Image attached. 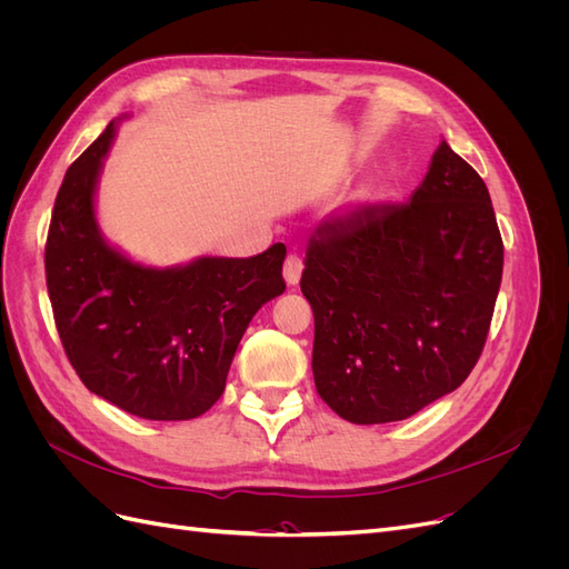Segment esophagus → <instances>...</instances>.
<instances>
[{"mask_svg": "<svg viewBox=\"0 0 569 569\" xmlns=\"http://www.w3.org/2000/svg\"><path fill=\"white\" fill-rule=\"evenodd\" d=\"M301 270H303V263H301V258L297 256V253H289L287 256V261H284V280H287V284H299V280H301Z\"/></svg>", "mask_w": 569, "mask_h": 569, "instance_id": "obj_1", "label": "esophagus"}]
</instances>
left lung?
Listing matches in <instances>:
<instances>
[{
  "label": "left lung",
  "instance_id": "8db88e82",
  "mask_svg": "<svg viewBox=\"0 0 569 569\" xmlns=\"http://www.w3.org/2000/svg\"><path fill=\"white\" fill-rule=\"evenodd\" d=\"M303 266L320 399L343 420L382 425L468 380L491 327L503 239L485 180L441 142L410 201L322 220Z\"/></svg>",
  "mask_w": 569,
  "mask_h": 569
}]
</instances>
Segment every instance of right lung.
Segmentation results:
<instances>
[{"instance_id": "add662e5", "label": "right lung", "mask_w": 569, "mask_h": 569, "mask_svg": "<svg viewBox=\"0 0 569 569\" xmlns=\"http://www.w3.org/2000/svg\"><path fill=\"white\" fill-rule=\"evenodd\" d=\"M113 123L66 170L44 244L47 291L73 370L92 393L144 420H192L226 389L251 318L284 291V244L253 258L144 268L94 222Z\"/></svg>"}]
</instances>
